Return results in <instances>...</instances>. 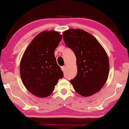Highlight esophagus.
<instances>
[{"label": "esophagus", "mask_w": 129, "mask_h": 129, "mask_svg": "<svg viewBox=\"0 0 129 129\" xmlns=\"http://www.w3.org/2000/svg\"><path fill=\"white\" fill-rule=\"evenodd\" d=\"M61 70H62L63 72H64L65 70H66V66H61Z\"/></svg>", "instance_id": "1"}]
</instances>
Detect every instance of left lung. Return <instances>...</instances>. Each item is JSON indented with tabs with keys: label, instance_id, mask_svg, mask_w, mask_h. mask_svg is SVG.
Instances as JSON below:
<instances>
[{
	"label": "left lung",
	"instance_id": "8db88e82",
	"mask_svg": "<svg viewBox=\"0 0 129 129\" xmlns=\"http://www.w3.org/2000/svg\"><path fill=\"white\" fill-rule=\"evenodd\" d=\"M66 46L73 51L76 57L77 73L70 83L82 96L98 92L109 75V58L105 50L90 33L82 29H70L63 32Z\"/></svg>",
	"mask_w": 129,
	"mask_h": 129
}]
</instances>
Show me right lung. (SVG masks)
<instances>
[{
	"label": "right lung",
	"mask_w": 129,
	"mask_h": 129,
	"mask_svg": "<svg viewBox=\"0 0 129 129\" xmlns=\"http://www.w3.org/2000/svg\"><path fill=\"white\" fill-rule=\"evenodd\" d=\"M62 36L55 31H44L35 37L24 52L20 64V77L31 94L39 98L51 94L64 77L54 53Z\"/></svg>",
	"instance_id": "1"
}]
</instances>
